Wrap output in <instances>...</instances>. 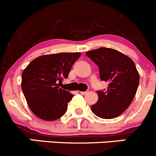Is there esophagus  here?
Here are the masks:
<instances>
[{
    "label": "esophagus",
    "instance_id": "esophagus-1",
    "mask_svg": "<svg viewBox=\"0 0 156 156\" xmlns=\"http://www.w3.org/2000/svg\"><path fill=\"white\" fill-rule=\"evenodd\" d=\"M80 94H82V95H86L88 94V91H80Z\"/></svg>",
    "mask_w": 156,
    "mask_h": 156
}]
</instances>
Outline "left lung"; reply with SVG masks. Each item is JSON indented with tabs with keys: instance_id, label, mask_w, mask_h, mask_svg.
<instances>
[{
	"instance_id": "8db88e82",
	"label": "left lung",
	"mask_w": 156,
	"mask_h": 156,
	"mask_svg": "<svg viewBox=\"0 0 156 156\" xmlns=\"http://www.w3.org/2000/svg\"><path fill=\"white\" fill-rule=\"evenodd\" d=\"M86 55L98 66L100 80L108 83L107 89L97 90L99 100L91 106V110L101 119L118 117L130 106L139 85L140 76L134 62L112 48H100Z\"/></svg>"
}]
</instances>
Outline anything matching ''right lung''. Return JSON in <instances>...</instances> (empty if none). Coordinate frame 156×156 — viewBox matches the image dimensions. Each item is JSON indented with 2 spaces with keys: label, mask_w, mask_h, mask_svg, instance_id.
Returning a JSON list of instances; mask_svg holds the SVG:
<instances>
[{
  "label": "right lung",
  "mask_w": 156,
  "mask_h": 156,
  "mask_svg": "<svg viewBox=\"0 0 156 156\" xmlns=\"http://www.w3.org/2000/svg\"><path fill=\"white\" fill-rule=\"evenodd\" d=\"M81 53H59L39 56L22 74V90L30 109L39 119L54 121L62 117L73 97L59 84L68 75Z\"/></svg>",
  "instance_id": "1"
}]
</instances>
